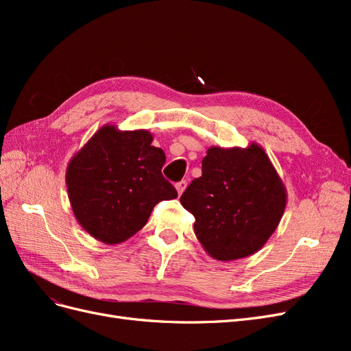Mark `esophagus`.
Instances as JSON below:
<instances>
[{
  "label": "esophagus",
  "mask_w": 351,
  "mask_h": 351,
  "mask_svg": "<svg viewBox=\"0 0 351 351\" xmlns=\"http://www.w3.org/2000/svg\"><path fill=\"white\" fill-rule=\"evenodd\" d=\"M186 187H187V182H186V180H182V182L176 184V189H177V193H178V196H180V195H183V192L186 190Z\"/></svg>",
  "instance_id": "34e87169"
}]
</instances>
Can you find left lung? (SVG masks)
Listing matches in <instances>:
<instances>
[{
	"label": "left lung",
	"instance_id": "8db88e82",
	"mask_svg": "<svg viewBox=\"0 0 351 351\" xmlns=\"http://www.w3.org/2000/svg\"><path fill=\"white\" fill-rule=\"evenodd\" d=\"M180 202L195 217L202 247L227 262L265 246L282 218L287 189L261 145L210 146L202 159V176Z\"/></svg>",
	"mask_w": 351,
	"mask_h": 351
}]
</instances>
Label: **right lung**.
Masks as SVG:
<instances>
[{
    "label": "right lung",
    "instance_id": "obj_1",
    "mask_svg": "<svg viewBox=\"0 0 351 351\" xmlns=\"http://www.w3.org/2000/svg\"><path fill=\"white\" fill-rule=\"evenodd\" d=\"M147 130L105 124L70 159L66 184L73 214L89 236L105 244L129 240L158 202L177 197L161 174L165 154Z\"/></svg>",
    "mask_w": 351,
    "mask_h": 351
}]
</instances>
